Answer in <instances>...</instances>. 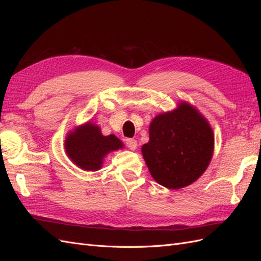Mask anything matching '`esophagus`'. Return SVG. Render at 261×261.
<instances>
[{
  "mask_svg": "<svg viewBox=\"0 0 261 261\" xmlns=\"http://www.w3.org/2000/svg\"><path fill=\"white\" fill-rule=\"evenodd\" d=\"M125 144L130 150H135L137 148V141L135 139H132V138L125 139Z\"/></svg>",
  "mask_w": 261,
  "mask_h": 261,
  "instance_id": "1",
  "label": "esophagus"
}]
</instances>
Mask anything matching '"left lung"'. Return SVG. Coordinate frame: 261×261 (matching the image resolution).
I'll use <instances>...</instances> for the list:
<instances>
[{"label": "left lung", "instance_id": "8db88e82", "mask_svg": "<svg viewBox=\"0 0 261 261\" xmlns=\"http://www.w3.org/2000/svg\"><path fill=\"white\" fill-rule=\"evenodd\" d=\"M215 137L210 125L192 106L180 103L153 118L149 141L141 148L150 174L160 185L178 189L191 185L206 171Z\"/></svg>", "mask_w": 261, "mask_h": 261}]
</instances>
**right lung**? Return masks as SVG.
<instances>
[{
	"mask_svg": "<svg viewBox=\"0 0 261 261\" xmlns=\"http://www.w3.org/2000/svg\"><path fill=\"white\" fill-rule=\"evenodd\" d=\"M122 147V141L117 137L103 136L98 126L91 123L78 127L65 140L67 155L76 165L86 171L99 170L103 158Z\"/></svg>",
	"mask_w": 261,
	"mask_h": 261,
	"instance_id": "right-lung-1",
	"label": "right lung"
}]
</instances>
